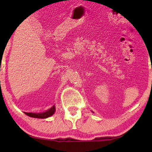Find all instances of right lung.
Here are the masks:
<instances>
[{
    "label": "right lung",
    "mask_w": 152,
    "mask_h": 152,
    "mask_svg": "<svg viewBox=\"0 0 152 152\" xmlns=\"http://www.w3.org/2000/svg\"><path fill=\"white\" fill-rule=\"evenodd\" d=\"M56 111V107L55 105L50 108V109L46 110L45 112L40 113H25L27 116L34 118H39V119H45V118L50 117L51 115L54 114Z\"/></svg>",
    "instance_id": "obj_1"
}]
</instances>
